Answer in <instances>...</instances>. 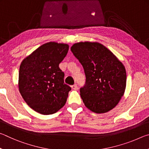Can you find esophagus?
Returning <instances> with one entry per match:
<instances>
[{"label": "esophagus", "mask_w": 149, "mask_h": 149, "mask_svg": "<svg viewBox=\"0 0 149 149\" xmlns=\"http://www.w3.org/2000/svg\"><path fill=\"white\" fill-rule=\"evenodd\" d=\"M72 88L74 90H76L77 89V85L76 84H74V85H72Z\"/></svg>", "instance_id": "obj_1"}]
</instances>
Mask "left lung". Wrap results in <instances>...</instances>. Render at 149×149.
<instances>
[{"label": "left lung", "mask_w": 149, "mask_h": 149, "mask_svg": "<svg viewBox=\"0 0 149 149\" xmlns=\"http://www.w3.org/2000/svg\"><path fill=\"white\" fill-rule=\"evenodd\" d=\"M71 51L84 69L86 79L79 91L85 107L97 114L114 108L125 89L124 65L99 42H77Z\"/></svg>", "instance_id": "left-lung-1"}]
</instances>
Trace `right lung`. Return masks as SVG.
Instances as JSON below:
<instances>
[{"mask_svg":"<svg viewBox=\"0 0 149 149\" xmlns=\"http://www.w3.org/2000/svg\"><path fill=\"white\" fill-rule=\"evenodd\" d=\"M67 44L49 42L41 45L22 61L19 90L35 112L52 114L64 107L71 87L64 84L59 64L66 56Z\"/></svg>","mask_w":149,"mask_h":149,"instance_id":"obj_1","label":"right lung"}]
</instances>
